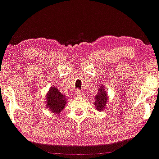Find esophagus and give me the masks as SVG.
Listing matches in <instances>:
<instances>
[{"label": "esophagus", "instance_id": "obj_1", "mask_svg": "<svg viewBox=\"0 0 159 159\" xmlns=\"http://www.w3.org/2000/svg\"><path fill=\"white\" fill-rule=\"evenodd\" d=\"M75 94L77 95V96H82L84 95L83 94V92H82V91L80 90H76Z\"/></svg>", "mask_w": 159, "mask_h": 159}]
</instances>
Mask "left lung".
<instances>
[{"label": "left lung", "instance_id": "obj_1", "mask_svg": "<svg viewBox=\"0 0 159 159\" xmlns=\"http://www.w3.org/2000/svg\"><path fill=\"white\" fill-rule=\"evenodd\" d=\"M102 87V86H101ZM96 102H95V105H96V109L98 111H102L104 108H105V105H106L107 96V93L105 92L104 87H102L100 90L98 91V94L96 96Z\"/></svg>", "mask_w": 159, "mask_h": 159}]
</instances>
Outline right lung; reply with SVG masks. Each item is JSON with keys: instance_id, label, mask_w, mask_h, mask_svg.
Segmentation results:
<instances>
[{"instance_id": "obj_1", "label": "right lung", "mask_w": 159, "mask_h": 159, "mask_svg": "<svg viewBox=\"0 0 159 159\" xmlns=\"http://www.w3.org/2000/svg\"><path fill=\"white\" fill-rule=\"evenodd\" d=\"M46 107L52 111V113L58 114L64 108L66 103V98L61 93L57 90V87H51L48 93L46 96Z\"/></svg>"}]
</instances>
